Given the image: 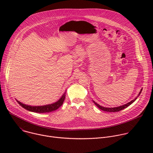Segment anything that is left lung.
Wrapping results in <instances>:
<instances>
[{
  "mask_svg": "<svg viewBox=\"0 0 153 153\" xmlns=\"http://www.w3.org/2000/svg\"><path fill=\"white\" fill-rule=\"evenodd\" d=\"M142 89H141V90H140V91L139 92L138 96H137L134 100H131V102L127 103L126 104H125V105H122V106H118V107H114V108H105V107L102 106H100V105L97 104V103H96L94 101H93V102L94 103V104H95L99 109H100V110H103V111H107V112H117V111H120L123 110V109L126 108V107H128V106H129L131 104H132V103L137 99V98L140 96V93H141V92H142Z\"/></svg>",
  "mask_w": 153,
  "mask_h": 153,
  "instance_id": "left-lung-1",
  "label": "left lung"
}]
</instances>
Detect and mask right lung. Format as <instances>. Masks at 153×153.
Instances as JSON below:
<instances>
[{
    "label": "right lung",
    "mask_w": 153,
    "mask_h": 153,
    "mask_svg": "<svg viewBox=\"0 0 153 153\" xmlns=\"http://www.w3.org/2000/svg\"><path fill=\"white\" fill-rule=\"evenodd\" d=\"M65 93L66 92H65L64 94L62 95V96L60 97V99L57 101L56 102L52 103V104H49L47 105H43V106H30V105H27L25 104H24L20 102L17 100L16 101L18 102V103L24 108L26 109L28 111H31V112H34V113H50L53 111H54L57 109H58L60 106L62 105L63 101L65 99Z\"/></svg>",
    "instance_id": "obj_1"
}]
</instances>
